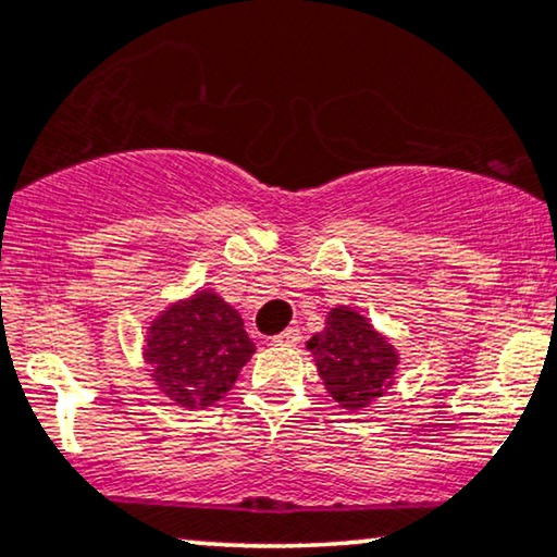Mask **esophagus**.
Masks as SVG:
<instances>
[{"mask_svg":"<svg viewBox=\"0 0 557 557\" xmlns=\"http://www.w3.org/2000/svg\"><path fill=\"white\" fill-rule=\"evenodd\" d=\"M300 329H285L283 333H277V336H272V344L274 346H295L300 344Z\"/></svg>","mask_w":557,"mask_h":557,"instance_id":"1","label":"esophagus"}]
</instances>
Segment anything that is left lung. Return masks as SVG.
Segmentation results:
<instances>
[{"mask_svg": "<svg viewBox=\"0 0 557 557\" xmlns=\"http://www.w3.org/2000/svg\"><path fill=\"white\" fill-rule=\"evenodd\" d=\"M308 348L325 389L346 410L372 405L395 382V346L351 308H333L325 329L308 341Z\"/></svg>", "mask_w": 557, "mask_h": 557, "instance_id": "obj_1", "label": "left lung"}]
</instances>
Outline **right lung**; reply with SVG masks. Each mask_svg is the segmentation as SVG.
<instances>
[{
	"instance_id": "right-lung-1",
	"label": "right lung",
	"mask_w": 557,
	"mask_h": 557,
	"mask_svg": "<svg viewBox=\"0 0 557 557\" xmlns=\"http://www.w3.org/2000/svg\"><path fill=\"white\" fill-rule=\"evenodd\" d=\"M255 354L236 310L211 290L162 310L147 331L145 361L152 380L181 407H211L234 387Z\"/></svg>"
}]
</instances>
